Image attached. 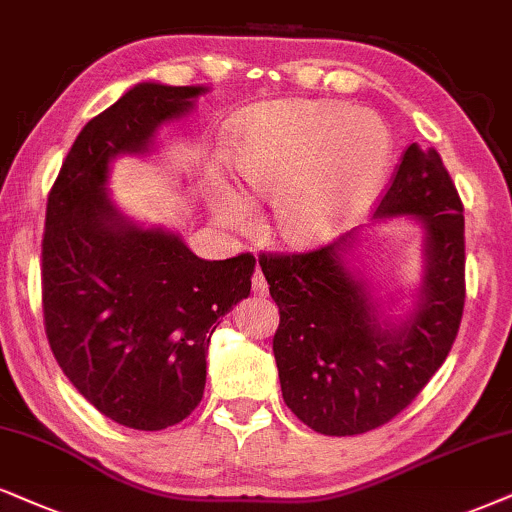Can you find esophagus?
I'll list each match as a JSON object with an SVG mask.
<instances>
[{"label": "esophagus", "mask_w": 512, "mask_h": 512, "mask_svg": "<svg viewBox=\"0 0 512 512\" xmlns=\"http://www.w3.org/2000/svg\"><path fill=\"white\" fill-rule=\"evenodd\" d=\"M252 293L255 295H260V297H264L269 293V286H267V278H264V274L260 269L255 271V274H252Z\"/></svg>", "instance_id": "1"}]
</instances>
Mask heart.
Wrapping results in <instances>:
<instances>
[{"label":"heart","mask_w":512,"mask_h":512,"mask_svg":"<svg viewBox=\"0 0 512 512\" xmlns=\"http://www.w3.org/2000/svg\"><path fill=\"white\" fill-rule=\"evenodd\" d=\"M392 160L378 115L316 99L262 103L236 122L226 163L238 189L212 181L224 224L248 229L252 203H271L281 241L307 248L333 236L371 203Z\"/></svg>","instance_id":"obj_1"}]
</instances>
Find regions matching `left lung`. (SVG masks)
Segmentation results:
<instances>
[{
  "label": "left lung",
  "instance_id": "left-lung-1",
  "mask_svg": "<svg viewBox=\"0 0 512 512\" xmlns=\"http://www.w3.org/2000/svg\"><path fill=\"white\" fill-rule=\"evenodd\" d=\"M375 215L416 217L428 231L418 304L399 328L380 326L371 297L342 262L354 234L314 250L260 255L281 314L274 357L283 401L321 435L390 423L449 357L463 319V203L435 148H406Z\"/></svg>",
  "mask_w": 512,
  "mask_h": 512
}]
</instances>
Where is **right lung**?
Here are the masks:
<instances>
[{
	"label": "right lung",
	"mask_w": 512,
	"mask_h": 512,
	"mask_svg": "<svg viewBox=\"0 0 512 512\" xmlns=\"http://www.w3.org/2000/svg\"><path fill=\"white\" fill-rule=\"evenodd\" d=\"M203 87L144 82L77 134L49 191L42 309L51 352L94 409L134 430L177 425L203 399L217 323L250 295L255 257L200 260L179 236L129 224L103 191L118 153L148 151Z\"/></svg>",
	"instance_id": "obj_1"
}]
</instances>
